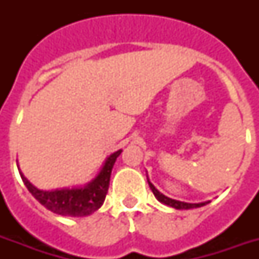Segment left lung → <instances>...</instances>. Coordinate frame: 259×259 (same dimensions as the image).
I'll return each mask as SVG.
<instances>
[{
	"mask_svg": "<svg viewBox=\"0 0 259 259\" xmlns=\"http://www.w3.org/2000/svg\"><path fill=\"white\" fill-rule=\"evenodd\" d=\"M148 183H149V187H150V189H152V192L154 193V196L157 197V200L161 201L162 204H166V205H169V207H173V208H176V209L197 208V207H203V205H205L207 203H208V201H204V203H185V201L175 200V199H170V197L165 196V195H162L160 191H157V189H156V187H154V185L150 183L149 179H148Z\"/></svg>",
	"mask_w": 259,
	"mask_h": 259,
	"instance_id": "left-lung-1",
	"label": "left lung"
}]
</instances>
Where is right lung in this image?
<instances>
[{
	"label": "right lung",
	"mask_w": 259,
	"mask_h": 259,
	"mask_svg": "<svg viewBox=\"0 0 259 259\" xmlns=\"http://www.w3.org/2000/svg\"><path fill=\"white\" fill-rule=\"evenodd\" d=\"M121 152L122 150L119 149L115 153L110 154L106 158L98 176L84 187H78V188L42 191L30 184L21 172L20 175L28 191L47 209L62 217H87L90 213L95 212L98 208H101V205L103 204L106 193L109 191L111 169Z\"/></svg>",
	"instance_id": "obj_1"
}]
</instances>
